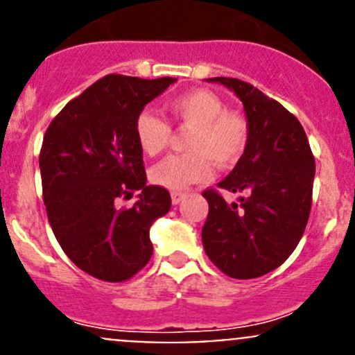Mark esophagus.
Wrapping results in <instances>:
<instances>
[{"label": "esophagus", "mask_w": 355, "mask_h": 355, "mask_svg": "<svg viewBox=\"0 0 355 355\" xmlns=\"http://www.w3.org/2000/svg\"><path fill=\"white\" fill-rule=\"evenodd\" d=\"M184 198H185L184 192H171V202L173 204H178Z\"/></svg>", "instance_id": "esophagus-1"}]
</instances>
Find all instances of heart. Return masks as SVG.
Here are the masks:
<instances>
[{
  "mask_svg": "<svg viewBox=\"0 0 355 355\" xmlns=\"http://www.w3.org/2000/svg\"><path fill=\"white\" fill-rule=\"evenodd\" d=\"M166 111L192 128L187 155H171L149 171L153 184L168 191H182L213 175V161L221 168L234 166L249 142V123L241 113L225 110V103L206 89L187 91L166 103ZM134 134L139 148L156 156L170 142L171 130L155 111L142 110L135 116Z\"/></svg>",
  "mask_w": 355,
  "mask_h": 355,
  "instance_id": "obj_1",
  "label": "heart"
}]
</instances>
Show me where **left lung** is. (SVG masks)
<instances>
[{
  "label": "left lung",
  "mask_w": 355,
  "mask_h": 355,
  "mask_svg": "<svg viewBox=\"0 0 355 355\" xmlns=\"http://www.w3.org/2000/svg\"><path fill=\"white\" fill-rule=\"evenodd\" d=\"M244 105L249 142L218 187L244 192L228 204L202 192L209 204L202 245L218 270L237 280L263 277L288 259L306 230L316 164L300 121L275 99L239 78L213 77Z\"/></svg>",
  "instance_id": "obj_1"
}]
</instances>
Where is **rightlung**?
<instances>
[{"label": "right lung", "instance_id": "add662e5", "mask_svg": "<svg viewBox=\"0 0 355 355\" xmlns=\"http://www.w3.org/2000/svg\"><path fill=\"white\" fill-rule=\"evenodd\" d=\"M173 77L99 78L49 123L39 168L49 225L75 266L103 282H125L149 263V228L171 207L170 192L146 185L135 116ZM139 192L132 208L117 199Z\"/></svg>", "mask_w": 355, "mask_h": 355}]
</instances>
